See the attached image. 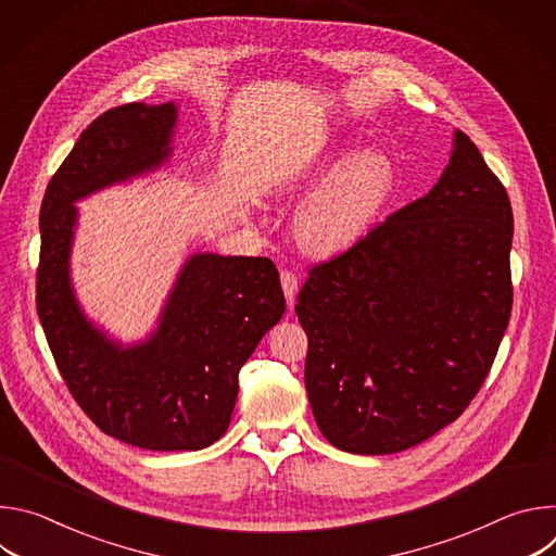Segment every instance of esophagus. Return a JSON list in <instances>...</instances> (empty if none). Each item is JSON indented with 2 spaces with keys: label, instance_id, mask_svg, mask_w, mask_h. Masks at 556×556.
Segmentation results:
<instances>
[{
  "label": "esophagus",
  "instance_id": "34e87169",
  "mask_svg": "<svg viewBox=\"0 0 556 556\" xmlns=\"http://www.w3.org/2000/svg\"><path fill=\"white\" fill-rule=\"evenodd\" d=\"M281 288H283L288 307H292L294 299H296V292H299V279L292 270H281Z\"/></svg>",
  "mask_w": 556,
  "mask_h": 556
}]
</instances>
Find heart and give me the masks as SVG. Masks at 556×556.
<instances>
[{"label":"heart","mask_w":556,"mask_h":556,"mask_svg":"<svg viewBox=\"0 0 556 556\" xmlns=\"http://www.w3.org/2000/svg\"><path fill=\"white\" fill-rule=\"evenodd\" d=\"M326 165L303 172L288 187L301 191L319 182ZM395 187V165L384 151L367 149L345 161L316 191L296 217V237L305 253L337 257L356 247Z\"/></svg>","instance_id":"heart-1"}]
</instances>
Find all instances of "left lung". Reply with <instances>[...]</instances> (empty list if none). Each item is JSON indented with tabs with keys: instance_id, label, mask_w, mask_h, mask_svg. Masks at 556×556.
Returning <instances> with one entry per match:
<instances>
[{
	"instance_id": "obj_1",
	"label": "left lung",
	"mask_w": 556,
	"mask_h": 556,
	"mask_svg": "<svg viewBox=\"0 0 556 556\" xmlns=\"http://www.w3.org/2000/svg\"><path fill=\"white\" fill-rule=\"evenodd\" d=\"M513 208L455 129L435 187L309 270L294 305L305 389L330 444L412 448L462 416L508 328Z\"/></svg>"
}]
</instances>
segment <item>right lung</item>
I'll list each match as a JSON object with an SVG mask.
<instances>
[{"label":"right lung","instance_id":"right-lung-1","mask_svg":"<svg viewBox=\"0 0 556 556\" xmlns=\"http://www.w3.org/2000/svg\"><path fill=\"white\" fill-rule=\"evenodd\" d=\"M176 103H127L101 114L48 182L39 230L37 312L56 367L90 420L147 451H198L228 429L240 369L279 324L286 299L268 257L193 253L155 330L123 345L76 299L70 255L92 193L161 169L174 153Z\"/></svg>","mask_w":556,"mask_h":556}]
</instances>
